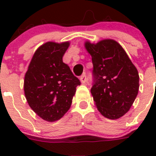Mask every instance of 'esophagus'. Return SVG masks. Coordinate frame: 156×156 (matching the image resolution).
Here are the masks:
<instances>
[{
  "instance_id": "1",
  "label": "esophagus",
  "mask_w": 156,
  "mask_h": 156,
  "mask_svg": "<svg viewBox=\"0 0 156 156\" xmlns=\"http://www.w3.org/2000/svg\"><path fill=\"white\" fill-rule=\"evenodd\" d=\"M87 78L86 74H83V75L80 77V81L82 83H85L86 82H87Z\"/></svg>"
}]
</instances>
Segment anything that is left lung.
<instances>
[{
	"label": "left lung",
	"instance_id": "1",
	"mask_svg": "<svg viewBox=\"0 0 156 156\" xmlns=\"http://www.w3.org/2000/svg\"><path fill=\"white\" fill-rule=\"evenodd\" d=\"M84 46L92 57L94 84L90 92L98 111L106 118H120L138 95V69L116 40L86 41Z\"/></svg>",
	"mask_w": 156,
	"mask_h": 156
}]
</instances>
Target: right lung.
<instances>
[{
	"mask_svg": "<svg viewBox=\"0 0 156 156\" xmlns=\"http://www.w3.org/2000/svg\"><path fill=\"white\" fill-rule=\"evenodd\" d=\"M69 42H47L38 48L24 78L29 106L44 121L53 122L67 112L81 83L63 62Z\"/></svg>",
	"mask_w": 156,
	"mask_h": 156,
	"instance_id": "1",
	"label": "right lung"
}]
</instances>
